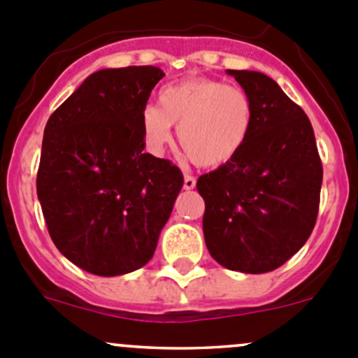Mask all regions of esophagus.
I'll use <instances>...</instances> for the list:
<instances>
[{
	"mask_svg": "<svg viewBox=\"0 0 358 358\" xmlns=\"http://www.w3.org/2000/svg\"><path fill=\"white\" fill-rule=\"evenodd\" d=\"M194 187H196V178H194V176H190V175L183 176V189L192 190Z\"/></svg>",
	"mask_w": 358,
	"mask_h": 358,
	"instance_id": "1",
	"label": "esophagus"
}]
</instances>
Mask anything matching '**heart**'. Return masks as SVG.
I'll return each mask as SVG.
<instances>
[{
  "mask_svg": "<svg viewBox=\"0 0 358 358\" xmlns=\"http://www.w3.org/2000/svg\"><path fill=\"white\" fill-rule=\"evenodd\" d=\"M147 147L161 154L171 140V124L185 154L202 168L234 161L246 147L255 122L251 96L237 86L209 78L187 79L159 92V106L140 114Z\"/></svg>",
  "mask_w": 358,
  "mask_h": 358,
  "instance_id": "1",
  "label": "heart"
}]
</instances>
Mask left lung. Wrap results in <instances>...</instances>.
Listing matches in <instances>:
<instances>
[{"label": "left lung", "mask_w": 358, "mask_h": 358, "mask_svg": "<svg viewBox=\"0 0 358 358\" xmlns=\"http://www.w3.org/2000/svg\"><path fill=\"white\" fill-rule=\"evenodd\" d=\"M227 74L251 96L255 122L243 152L197 180L204 241L225 268L272 272L315 227L322 162L310 119L272 78L232 69Z\"/></svg>", "instance_id": "obj_1"}]
</instances>
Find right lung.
Listing matches in <instances>:
<instances>
[{"instance_id":"obj_1","label":"right lung","mask_w":358,"mask_h":358,"mask_svg":"<svg viewBox=\"0 0 358 358\" xmlns=\"http://www.w3.org/2000/svg\"><path fill=\"white\" fill-rule=\"evenodd\" d=\"M164 72H93L45 128L36 190L50 237L79 268L114 277L142 268L183 187L182 171L145 154L140 114Z\"/></svg>"}]
</instances>
